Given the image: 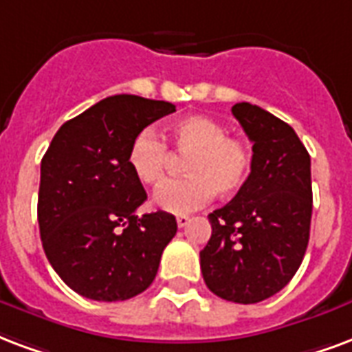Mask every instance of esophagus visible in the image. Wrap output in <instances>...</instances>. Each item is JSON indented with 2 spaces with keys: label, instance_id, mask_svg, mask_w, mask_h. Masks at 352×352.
Returning a JSON list of instances; mask_svg holds the SVG:
<instances>
[{
  "label": "esophagus",
  "instance_id": "esophagus-1",
  "mask_svg": "<svg viewBox=\"0 0 352 352\" xmlns=\"http://www.w3.org/2000/svg\"><path fill=\"white\" fill-rule=\"evenodd\" d=\"M188 222H190V216H186V214L177 216V226H179V228H184V226H188Z\"/></svg>",
  "mask_w": 352,
  "mask_h": 352
}]
</instances>
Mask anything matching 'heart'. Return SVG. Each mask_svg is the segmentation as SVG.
I'll use <instances>...</instances> for the list:
<instances>
[{
  "label": "heart",
  "instance_id": "obj_1",
  "mask_svg": "<svg viewBox=\"0 0 352 352\" xmlns=\"http://www.w3.org/2000/svg\"><path fill=\"white\" fill-rule=\"evenodd\" d=\"M168 140L179 153L188 155L184 173L155 192L156 209L183 214L203 207L214 196L228 197L246 184L252 171V149L241 138L207 116H188L169 124ZM126 162L132 175L145 186H155L166 175L168 143L153 129H143L130 142Z\"/></svg>",
  "mask_w": 352,
  "mask_h": 352
}]
</instances>
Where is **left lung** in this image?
I'll list each match as a JSON object with an SVG mask.
<instances>
[{"mask_svg":"<svg viewBox=\"0 0 352 352\" xmlns=\"http://www.w3.org/2000/svg\"><path fill=\"white\" fill-rule=\"evenodd\" d=\"M233 116L254 143L252 171L236 196L209 214L199 252L203 280L223 300L256 304L282 291L300 267L311 223V162L296 132L250 102Z\"/></svg>","mask_w":352,"mask_h":352,"instance_id":"left-lung-1","label":"left lung"}]
</instances>
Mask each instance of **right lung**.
Here are the masks:
<instances>
[{
  "instance_id": "1",
  "label": "right lung",
  "mask_w": 352,
  "mask_h": 352,
  "mask_svg": "<svg viewBox=\"0 0 352 352\" xmlns=\"http://www.w3.org/2000/svg\"><path fill=\"white\" fill-rule=\"evenodd\" d=\"M175 106L113 95L57 130L41 162L38 229L44 254L78 295L126 300L149 287L175 236L173 214L138 216L147 199L126 162L130 142Z\"/></svg>"
}]
</instances>
